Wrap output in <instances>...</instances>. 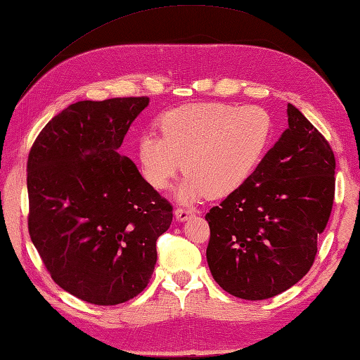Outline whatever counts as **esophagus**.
<instances>
[{
  "mask_svg": "<svg viewBox=\"0 0 360 360\" xmlns=\"http://www.w3.org/2000/svg\"><path fill=\"white\" fill-rule=\"evenodd\" d=\"M174 215H175V219H177L179 221H185L189 217H193L194 211L193 210H186V207H177V210L174 211Z\"/></svg>",
  "mask_w": 360,
  "mask_h": 360,
  "instance_id": "34e87169",
  "label": "esophagus"
}]
</instances>
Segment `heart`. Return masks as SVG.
<instances>
[{
    "mask_svg": "<svg viewBox=\"0 0 360 360\" xmlns=\"http://www.w3.org/2000/svg\"><path fill=\"white\" fill-rule=\"evenodd\" d=\"M160 131L162 137L145 134L139 140L143 177L162 191L185 167L189 174L175 195L194 203L207 194L225 197L242 188L265 157L274 126L260 106L194 103L166 112Z\"/></svg>",
    "mask_w": 360,
    "mask_h": 360,
    "instance_id": "obj_1",
    "label": "heart"
}]
</instances>
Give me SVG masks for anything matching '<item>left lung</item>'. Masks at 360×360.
Masks as SVG:
<instances>
[{"label": "left lung", "mask_w": 360, "mask_h": 360, "mask_svg": "<svg viewBox=\"0 0 360 360\" xmlns=\"http://www.w3.org/2000/svg\"><path fill=\"white\" fill-rule=\"evenodd\" d=\"M288 129L242 188L206 214L214 281L245 300L274 297L313 265L334 200L336 160L323 135L290 105Z\"/></svg>", "instance_id": "left-lung-1"}]
</instances>
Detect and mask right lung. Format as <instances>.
Listing matches in <instances>:
<instances>
[{"label":"right lung","mask_w":360,"mask_h":360,"mask_svg":"<svg viewBox=\"0 0 360 360\" xmlns=\"http://www.w3.org/2000/svg\"><path fill=\"white\" fill-rule=\"evenodd\" d=\"M148 97L78 101L39 132L27 160L29 234L53 282L94 305L146 288L172 206L120 155Z\"/></svg>","instance_id":"add662e5"}]
</instances>
